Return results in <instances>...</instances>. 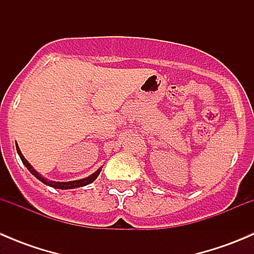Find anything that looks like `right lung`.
Returning <instances> with one entry per match:
<instances>
[{"instance_id":"obj_1","label":"right lung","mask_w":254,"mask_h":254,"mask_svg":"<svg viewBox=\"0 0 254 254\" xmlns=\"http://www.w3.org/2000/svg\"><path fill=\"white\" fill-rule=\"evenodd\" d=\"M16 147H17V152H18V155H19L20 160H22V162L24 163L25 167H27L28 170H29V172L32 173V175L34 176V177H37V178L39 179V181H42L43 183L48 184V186L53 187V188H58V189H73V188H78V187H84V186H87V184L92 183V182H93L94 179H96L97 177H98L99 173H101V170H98V171H97V172H94L92 176L87 177V178H83V179H79V181H72V182H49V181H47V179L43 178V177L40 176L39 173H38L37 171H35L34 168H33L32 166L29 165V162H28V161L25 160L24 156H23L22 152H20V150H19V147H18V145H16Z\"/></svg>"}]
</instances>
